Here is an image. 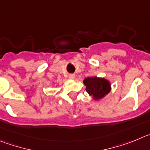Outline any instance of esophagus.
Listing matches in <instances>:
<instances>
[{
    "label": "esophagus",
    "mask_w": 150,
    "mask_h": 150,
    "mask_svg": "<svg viewBox=\"0 0 150 150\" xmlns=\"http://www.w3.org/2000/svg\"><path fill=\"white\" fill-rule=\"evenodd\" d=\"M69 77L70 79H74L75 77V74H69Z\"/></svg>",
    "instance_id": "34e87169"
}]
</instances>
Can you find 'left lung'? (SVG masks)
Instances as JSON below:
<instances>
[{"mask_svg":"<svg viewBox=\"0 0 150 150\" xmlns=\"http://www.w3.org/2000/svg\"><path fill=\"white\" fill-rule=\"evenodd\" d=\"M86 90L95 100L104 98L110 91V83L107 79L97 77H88L83 80Z\"/></svg>","mask_w":150,"mask_h":150,"instance_id":"8db88e82","label":"left lung"}]
</instances>
